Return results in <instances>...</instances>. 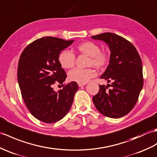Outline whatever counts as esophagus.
Wrapping results in <instances>:
<instances>
[{"label": "esophagus", "instance_id": "esophagus-1", "mask_svg": "<svg viewBox=\"0 0 157 157\" xmlns=\"http://www.w3.org/2000/svg\"><path fill=\"white\" fill-rule=\"evenodd\" d=\"M86 85V83H78V86H79V87H82V86H85Z\"/></svg>", "mask_w": 157, "mask_h": 157}]
</instances>
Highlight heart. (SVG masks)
Returning <instances> with one entry per match:
<instances>
[{"label":"heart","instance_id":"1","mask_svg":"<svg viewBox=\"0 0 157 157\" xmlns=\"http://www.w3.org/2000/svg\"><path fill=\"white\" fill-rule=\"evenodd\" d=\"M76 49L80 53L90 56L89 66L102 69L108 63V54L101 51L100 46L96 43L90 41L82 42L77 45ZM58 61L63 68L70 69L75 65V56L70 51L63 50L58 56ZM96 75V72L93 68H75L69 72L68 76L71 81L78 82V83H86L95 77Z\"/></svg>","mask_w":157,"mask_h":157}]
</instances>
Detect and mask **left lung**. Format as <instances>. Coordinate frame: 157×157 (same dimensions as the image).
<instances>
[{
	"instance_id": "8db88e82",
	"label": "left lung",
	"mask_w": 157,
	"mask_h": 157,
	"mask_svg": "<svg viewBox=\"0 0 157 157\" xmlns=\"http://www.w3.org/2000/svg\"><path fill=\"white\" fill-rule=\"evenodd\" d=\"M92 38L105 41L111 52L110 63L100 77L111 83L99 86V92L93 97V102L104 116L121 118L132 110L143 88L140 57L135 47L120 35L104 33Z\"/></svg>"
}]
</instances>
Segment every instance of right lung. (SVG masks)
Listing matches in <instances>:
<instances>
[{
  "instance_id": "right-lung-1",
  "label": "right lung",
  "mask_w": 157,
  "mask_h": 157,
  "mask_svg": "<svg viewBox=\"0 0 157 157\" xmlns=\"http://www.w3.org/2000/svg\"><path fill=\"white\" fill-rule=\"evenodd\" d=\"M74 40L44 37L35 40L22 52L17 78L24 102L35 118L45 123L59 121L67 114L78 90L75 82L55 92L56 83L62 84L67 75L58 56Z\"/></svg>"
}]
</instances>
